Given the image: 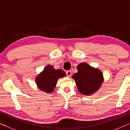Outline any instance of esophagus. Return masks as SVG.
Here are the masks:
<instances>
[{
  "mask_svg": "<svg viewBox=\"0 0 130 130\" xmlns=\"http://www.w3.org/2000/svg\"><path fill=\"white\" fill-rule=\"evenodd\" d=\"M66 73H67V75L68 77H70L71 76V75H72L71 70H68V71L66 72Z\"/></svg>",
  "mask_w": 130,
  "mask_h": 130,
  "instance_id": "34e87169",
  "label": "esophagus"
}]
</instances>
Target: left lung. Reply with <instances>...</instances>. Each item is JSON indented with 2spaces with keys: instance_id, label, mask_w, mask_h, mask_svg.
Returning a JSON list of instances; mask_svg holds the SVG:
<instances>
[{
  "instance_id": "obj_1",
  "label": "left lung",
  "mask_w": 130,
  "mask_h": 130,
  "mask_svg": "<svg viewBox=\"0 0 130 130\" xmlns=\"http://www.w3.org/2000/svg\"><path fill=\"white\" fill-rule=\"evenodd\" d=\"M78 72L72 78L75 81L78 91L83 95L90 96L94 94L102 87L104 77L102 71L98 68L81 62L77 67Z\"/></svg>"
}]
</instances>
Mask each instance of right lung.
Returning a JSON list of instances; mask_svg holds the SVG:
<instances>
[{
	"label": "right lung",
	"mask_w": 130,
	"mask_h": 130,
	"mask_svg": "<svg viewBox=\"0 0 130 130\" xmlns=\"http://www.w3.org/2000/svg\"><path fill=\"white\" fill-rule=\"evenodd\" d=\"M65 76V72L62 70L55 69L52 65H48L36 76L35 80L37 87L41 91L50 93L54 91L58 79Z\"/></svg>",
	"instance_id": "add662e5"
}]
</instances>
